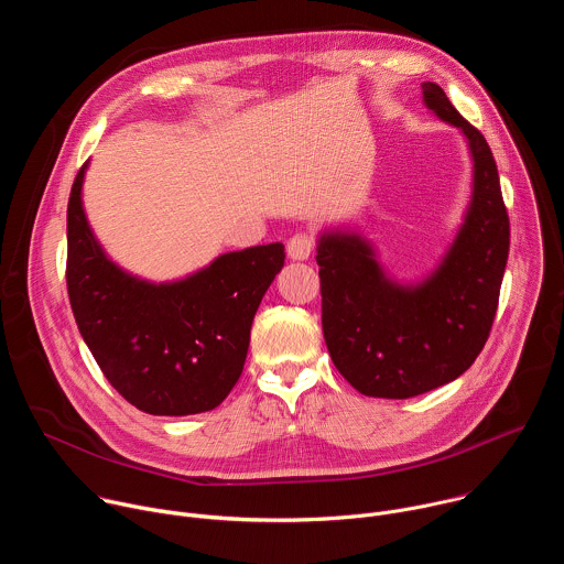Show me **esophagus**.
Returning <instances> with one entry per match:
<instances>
[{"mask_svg":"<svg viewBox=\"0 0 564 564\" xmlns=\"http://www.w3.org/2000/svg\"><path fill=\"white\" fill-rule=\"evenodd\" d=\"M312 248H314V240L310 234H294L285 246L288 257L292 261H305L312 254Z\"/></svg>","mask_w":564,"mask_h":564,"instance_id":"esophagus-1","label":"esophagus"}]
</instances>
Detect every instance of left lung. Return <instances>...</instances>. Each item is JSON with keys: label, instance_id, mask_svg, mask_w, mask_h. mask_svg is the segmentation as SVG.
Here are the masks:
<instances>
[{"label": "left lung", "instance_id": "8db88e82", "mask_svg": "<svg viewBox=\"0 0 564 564\" xmlns=\"http://www.w3.org/2000/svg\"><path fill=\"white\" fill-rule=\"evenodd\" d=\"M424 105L466 140L470 200L453 243L422 281L401 283L355 229L316 240L321 324L333 364L368 397L409 399L470 368L485 348L509 259V216L494 153L442 87L422 85Z\"/></svg>", "mask_w": 564, "mask_h": 564}]
</instances>
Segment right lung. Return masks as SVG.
Instances as JSON below:
<instances>
[{
  "label": "right lung",
  "mask_w": 564,
  "mask_h": 564,
  "mask_svg": "<svg viewBox=\"0 0 564 564\" xmlns=\"http://www.w3.org/2000/svg\"><path fill=\"white\" fill-rule=\"evenodd\" d=\"M87 167L66 209V285L79 335L135 409L167 417L216 409L243 372L252 321L283 268V246L220 254L178 281H144L98 243L83 205Z\"/></svg>",
  "instance_id": "obj_1"
}]
</instances>
